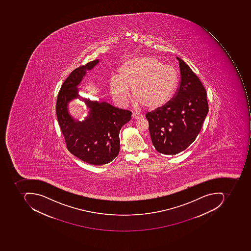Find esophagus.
Returning a JSON list of instances; mask_svg holds the SVG:
<instances>
[{"label": "esophagus", "instance_id": "34e87169", "mask_svg": "<svg viewBox=\"0 0 251 251\" xmlns=\"http://www.w3.org/2000/svg\"><path fill=\"white\" fill-rule=\"evenodd\" d=\"M132 117H133V119L138 120L143 118V115H140V114L133 113V115H132Z\"/></svg>", "mask_w": 251, "mask_h": 251}]
</instances>
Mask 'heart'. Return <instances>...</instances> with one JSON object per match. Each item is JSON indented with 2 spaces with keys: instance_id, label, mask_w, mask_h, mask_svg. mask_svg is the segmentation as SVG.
I'll use <instances>...</instances> for the list:
<instances>
[{
  "instance_id": "1",
  "label": "heart",
  "mask_w": 251,
  "mask_h": 251,
  "mask_svg": "<svg viewBox=\"0 0 251 251\" xmlns=\"http://www.w3.org/2000/svg\"><path fill=\"white\" fill-rule=\"evenodd\" d=\"M119 74L110 80L111 93L117 102L122 105L129 102V87L136 104L150 110L169 102L179 83L176 69L154 56L128 59L120 67Z\"/></svg>"
}]
</instances>
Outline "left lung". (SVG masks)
<instances>
[{
    "mask_svg": "<svg viewBox=\"0 0 251 251\" xmlns=\"http://www.w3.org/2000/svg\"><path fill=\"white\" fill-rule=\"evenodd\" d=\"M181 80L174 97L146 115L153 146L158 152L175 155L196 139L208 113L206 90L195 72L180 58Z\"/></svg>",
    "mask_w": 251,
    "mask_h": 251,
    "instance_id": "obj_1",
    "label": "left lung"
}]
</instances>
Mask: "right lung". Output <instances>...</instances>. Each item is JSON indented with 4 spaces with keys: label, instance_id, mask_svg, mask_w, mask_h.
Segmentation results:
<instances>
[{
    "label": "right lung",
    "instance_id": "add662e5",
    "mask_svg": "<svg viewBox=\"0 0 251 251\" xmlns=\"http://www.w3.org/2000/svg\"><path fill=\"white\" fill-rule=\"evenodd\" d=\"M99 59L79 66L65 80L56 100L58 123L68 150L81 161L93 165L111 162L120 151V129L131 118V112L105 102L83 100L90 108L83 122L75 121L68 112L71 100L80 98L77 85Z\"/></svg>",
    "mask_w": 251,
    "mask_h": 251
}]
</instances>
